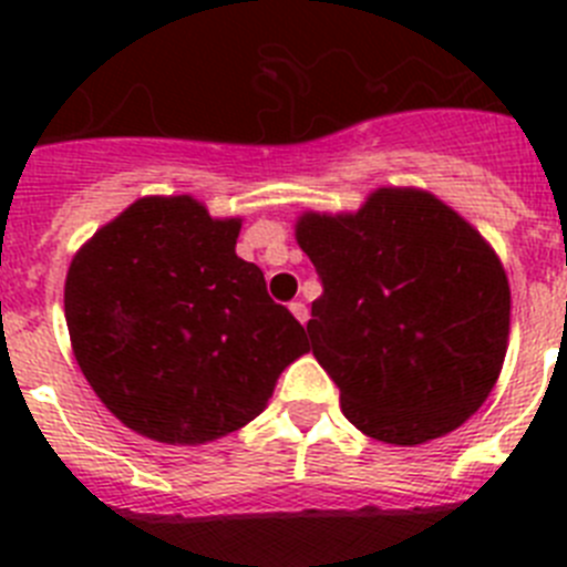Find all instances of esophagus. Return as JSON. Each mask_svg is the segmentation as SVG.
<instances>
[{"label": "esophagus", "mask_w": 567, "mask_h": 567, "mask_svg": "<svg viewBox=\"0 0 567 567\" xmlns=\"http://www.w3.org/2000/svg\"><path fill=\"white\" fill-rule=\"evenodd\" d=\"M289 312H292L295 318H298V323H307V320H309L307 303H300V300H292V303H289Z\"/></svg>", "instance_id": "34e87169"}]
</instances>
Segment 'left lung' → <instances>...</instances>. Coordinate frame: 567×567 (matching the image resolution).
<instances>
[{
  "instance_id": "8db88e82",
  "label": "left lung",
  "mask_w": 567,
  "mask_h": 567,
  "mask_svg": "<svg viewBox=\"0 0 567 567\" xmlns=\"http://www.w3.org/2000/svg\"><path fill=\"white\" fill-rule=\"evenodd\" d=\"M323 295L307 323L346 420L420 445L477 412L503 372L511 289L488 240L437 195L380 187L295 224Z\"/></svg>"
}]
</instances>
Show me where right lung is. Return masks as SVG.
I'll return each instance as SVG.
<instances>
[{
	"mask_svg": "<svg viewBox=\"0 0 567 567\" xmlns=\"http://www.w3.org/2000/svg\"><path fill=\"white\" fill-rule=\"evenodd\" d=\"M240 218L193 195H147L73 255L64 318L73 354L127 429L169 445L238 432L267 409L307 332L235 255Z\"/></svg>",
	"mask_w": 567,
	"mask_h": 567,
	"instance_id": "obj_1",
	"label": "right lung"
}]
</instances>
